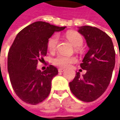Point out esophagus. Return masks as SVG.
Instances as JSON below:
<instances>
[{"mask_svg":"<svg viewBox=\"0 0 120 120\" xmlns=\"http://www.w3.org/2000/svg\"><path fill=\"white\" fill-rule=\"evenodd\" d=\"M65 71V69H63V68H59V69H58V71L59 72V73H62Z\"/></svg>","mask_w":120,"mask_h":120,"instance_id":"obj_1","label":"esophagus"}]
</instances>
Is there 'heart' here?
Listing matches in <instances>:
<instances>
[{"label":"heart","mask_w":120,"mask_h":120,"mask_svg":"<svg viewBox=\"0 0 120 120\" xmlns=\"http://www.w3.org/2000/svg\"><path fill=\"white\" fill-rule=\"evenodd\" d=\"M66 38L75 47H79L83 43V38L79 34L75 32H68L66 33ZM58 37L57 35L53 36L48 42L49 50L51 52H54L58 44ZM77 61V59L75 57L66 56L63 55H58L57 57L53 59V63L58 67H69L72 63H74Z\"/></svg>","instance_id":"b5f03b06"}]
</instances>
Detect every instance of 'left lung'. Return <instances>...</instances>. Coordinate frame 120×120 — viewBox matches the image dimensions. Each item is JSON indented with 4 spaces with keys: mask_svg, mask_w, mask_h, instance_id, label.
Listing matches in <instances>:
<instances>
[{
    "mask_svg": "<svg viewBox=\"0 0 120 120\" xmlns=\"http://www.w3.org/2000/svg\"><path fill=\"white\" fill-rule=\"evenodd\" d=\"M78 32L84 37L89 47L80 64L86 73L80 76L77 72L69 87L78 99L91 102L99 98L108 88L115 67L116 53L111 38L104 31L96 27L82 26Z\"/></svg>",
    "mask_w": 120,
    "mask_h": 120,
    "instance_id": "8db88e82",
    "label": "left lung"
}]
</instances>
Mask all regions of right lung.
Instances as JSON below:
<instances>
[{"mask_svg":"<svg viewBox=\"0 0 120 120\" xmlns=\"http://www.w3.org/2000/svg\"><path fill=\"white\" fill-rule=\"evenodd\" d=\"M65 28L37 21L16 35L8 53V71L15 92L25 103L36 105L48 97L58 70L50 65L41 71L37 64L47 55L49 39Z\"/></svg>","mask_w":120,"mask_h":120,"instance_id":"1","label":"right lung"}]
</instances>
